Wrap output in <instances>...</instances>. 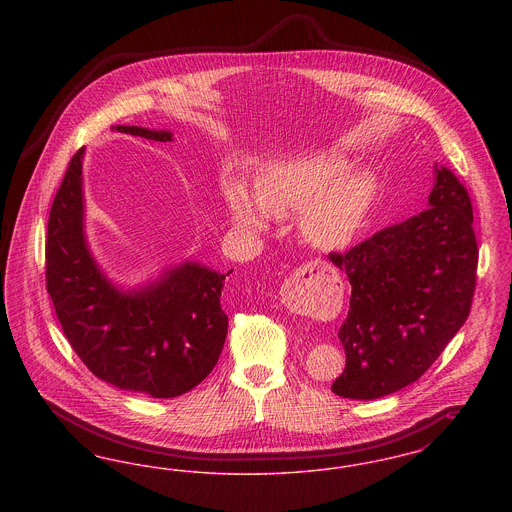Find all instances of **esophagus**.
Segmentation results:
<instances>
[{
	"label": "esophagus",
	"instance_id": "obj_1",
	"mask_svg": "<svg viewBox=\"0 0 512 512\" xmlns=\"http://www.w3.org/2000/svg\"><path fill=\"white\" fill-rule=\"evenodd\" d=\"M320 272H322L320 263H309L295 270L292 278H288L280 288L282 305L292 313H301L317 292Z\"/></svg>",
	"mask_w": 512,
	"mask_h": 512
}]
</instances>
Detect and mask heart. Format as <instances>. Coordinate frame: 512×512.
Returning a JSON list of instances; mask_svg holds the SVG:
<instances>
[{"label": "heart", "instance_id": "heart-1", "mask_svg": "<svg viewBox=\"0 0 512 512\" xmlns=\"http://www.w3.org/2000/svg\"><path fill=\"white\" fill-rule=\"evenodd\" d=\"M345 163L328 155H305L272 163L253 184L224 192L232 226L249 236L270 228V217L301 211L303 236L320 249L336 251L355 240L370 213L376 182L368 172H344Z\"/></svg>", "mask_w": 512, "mask_h": 512}]
</instances>
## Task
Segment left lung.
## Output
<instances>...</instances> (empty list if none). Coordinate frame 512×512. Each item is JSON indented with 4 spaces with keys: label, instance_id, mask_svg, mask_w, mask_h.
<instances>
[{
    "label": "left lung",
    "instance_id": "1",
    "mask_svg": "<svg viewBox=\"0 0 512 512\" xmlns=\"http://www.w3.org/2000/svg\"><path fill=\"white\" fill-rule=\"evenodd\" d=\"M351 284L341 324L345 370L332 391L370 401L416 382L461 330L476 286L478 245L463 184L434 165L428 207L330 253Z\"/></svg>",
    "mask_w": 512,
    "mask_h": 512
}]
</instances>
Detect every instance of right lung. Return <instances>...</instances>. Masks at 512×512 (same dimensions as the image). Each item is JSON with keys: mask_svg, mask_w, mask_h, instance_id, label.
I'll return each mask as SVG.
<instances>
[{"mask_svg": "<svg viewBox=\"0 0 512 512\" xmlns=\"http://www.w3.org/2000/svg\"><path fill=\"white\" fill-rule=\"evenodd\" d=\"M113 130L172 142L171 130ZM80 149L53 199L46 244L48 293L63 332L99 380L153 399L178 397L207 378L228 334L220 307L226 274L184 259L142 284L115 282L101 267L86 234Z\"/></svg>", "mask_w": 512, "mask_h": 512, "instance_id": "1", "label": "right lung"}]
</instances>
